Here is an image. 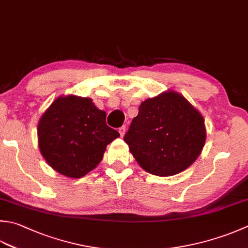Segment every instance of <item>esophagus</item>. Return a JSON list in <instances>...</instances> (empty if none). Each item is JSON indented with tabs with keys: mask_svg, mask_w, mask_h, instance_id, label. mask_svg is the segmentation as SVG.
Listing matches in <instances>:
<instances>
[{
	"mask_svg": "<svg viewBox=\"0 0 248 248\" xmlns=\"http://www.w3.org/2000/svg\"><path fill=\"white\" fill-rule=\"evenodd\" d=\"M125 130H127V129H125V125H123V127L119 128V133H120L121 137H124V135L125 134Z\"/></svg>",
	"mask_w": 248,
	"mask_h": 248,
	"instance_id": "1",
	"label": "esophagus"
}]
</instances>
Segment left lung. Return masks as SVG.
<instances>
[{
  "mask_svg": "<svg viewBox=\"0 0 248 248\" xmlns=\"http://www.w3.org/2000/svg\"><path fill=\"white\" fill-rule=\"evenodd\" d=\"M124 140L143 170L172 176L200 156L206 140L204 118L185 96L168 90L140 103Z\"/></svg>",
  "mask_w": 248,
  "mask_h": 248,
  "instance_id": "left-lung-1",
  "label": "left lung"
}]
</instances>
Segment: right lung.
Instances as JSON below:
<instances>
[{"label":"right lung","mask_w":248,"mask_h":248,"mask_svg":"<svg viewBox=\"0 0 248 248\" xmlns=\"http://www.w3.org/2000/svg\"><path fill=\"white\" fill-rule=\"evenodd\" d=\"M105 119V111L96 108L90 98L58 96L37 124L42 156L62 175L85 176L101 162L106 146L119 138Z\"/></svg>","instance_id":"add662e5"}]
</instances>
